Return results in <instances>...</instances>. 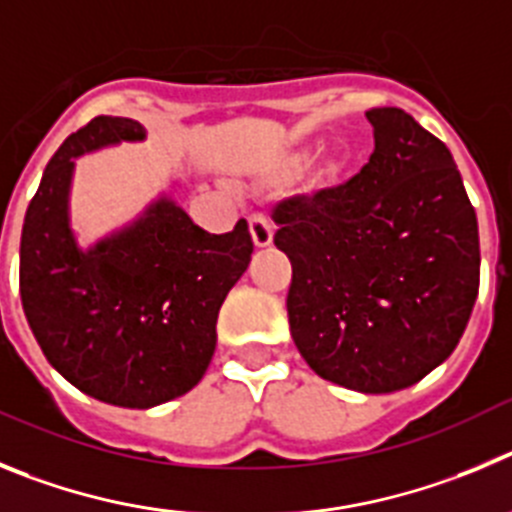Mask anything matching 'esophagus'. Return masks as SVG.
<instances>
[{
    "label": "esophagus",
    "mask_w": 512,
    "mask_h": 512,
    "mask_svg": "<svg viewBox=\"0 0 512 512\" xmlns=\"http://www.w3.org/2000/svg\"><path fill=\"white\" fill-rule=\"evenodd\" d=\"M250 232H252V242H255V247L273 245V227H270V222H267L262 214L250 216Z\"/></svg>",
    "instance_id": "1"
}]
</instances>
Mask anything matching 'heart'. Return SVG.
<instances>
[{
  "label": "heart",
  "instance_id": "b5f03b06",
  "mask_svg": "<svg viewBox=\"0 0 512 512\" xmlns=\"http://www.w3.org/2000/svg\"><path fill=\"white\" fill-rule=\"evenodd\" d=\"M301 160H306V153H296V155H290L288 158V165H298Z\"/></svg>",
  "mask_w": 512,
  "mask_h": 512
}]
</instances>
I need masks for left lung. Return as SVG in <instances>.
Masks as SVG:
<instances>
[{"label":"left lung","instance_id":"left-lung-1","mask_svg":"<svg viewBox=\"0 0 512 512\" xmlns=\"http://www.w3.org/2000/svg\"><path fill=\"white\" fill-rule=\"evenodd\" d=\"M352 181L273 209L293 265L290 336L308 367L357 393L411 388L449 359L480 288V234L449 147L395 107L367 112Z\"/></svg>","mask_w":512,"mask_h":512}]
</instances>
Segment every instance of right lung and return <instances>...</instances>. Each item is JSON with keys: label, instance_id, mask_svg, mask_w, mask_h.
<instances>
[{"label": "right lung", "instance_id": "obj_1", "mask_svg": "<svg viewBox=\"0 0 512 512\" xmlns=\"http://www.w3.org/2000/svg\"><path fill=\"white\" fill-rule=\"evenodd\" d=\"M145 140L127 117H94L73 132L45 168L20 242L22 308L45 359L119 408H155L199 385L219 308L255 247L245 219L209 234L168 191L86 245L71 211L76 160Z\"/></svg>", "mask_w": 512, "mask_h": 512}]
</instances>
